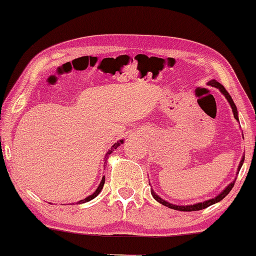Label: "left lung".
<instances>
[{"instance_id":"1","label":"left lung","mask_w":256,"mask_h":256,"mask_svg":"<svg viewBox=\"0 0 256 256\" xmlns=\"http://www.w3.org/2000/svg\"><path fill=\"white\" fill-rule=\"evenodd\" d=\"M208 85H211L212 87H216V88H218V90H220V92H222V93L224 94V96H225V98L227 99V101H228V104H230V107H232V110H233V114H234V118H236V121H239V118H238V110H236V104L233 102V99H232V98H230V96L228 94V92H227V90H226L225 87H224L220 82H216V80H211V82H208ZM244 160V157H242V160H241V162H240V164H239V168H238V172H239L240 169H241V166H242ZM233 186H234V182H232V183L227 185V186L225 188V190H224L220 194L216 196V198L208 199V200L202 202H197V204H194V205H185V206L174 205V204H171V202H166V200H164V199H162L160 197H158V196H157V194H155V192H154V190H152V197L155 198L157 202H160V204L164 205V206H166V208H172V210H177V211L191 212V211H199V210L206 208H208V206H211V205H213V204H216V202H219L220 200H222V199L225 198L226 196L230 194V191L232 190Z\"/></svg>"}]
</instances>
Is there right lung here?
<instances>
[{
    "label": "right lung",
    "instance_id": "1",
    "mask_svg": "<svg viewBox=\"0 0 256 256\" xmlns=\"http://www.w3.org/2000/svg\"><path fill=\"white\" fill-rule=\"evenodd\" d=\"M122 143H124V140H120V141H118L116 143H114L113 146H110V149L108 150V152H106V157H104V163H106V160H107V157H108V155H110L112 152H114V149H116L118 146H121ZM104 177H102V180H101V182H100V184H99V186H98V188L96 191H94V194H90L88 197H86L85 199H82V200H80V202H78L79 204H84V202H90V200H92V199H94L96 197L98 194H100L101 192V190H102V188H104Z\"/></svg>",
    "mask_w": 256,
    "mask_h": 256
}]
</instances>
